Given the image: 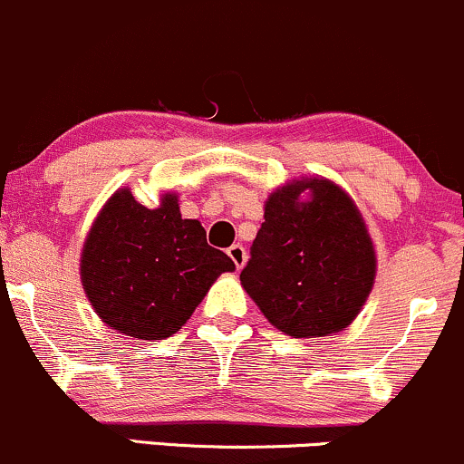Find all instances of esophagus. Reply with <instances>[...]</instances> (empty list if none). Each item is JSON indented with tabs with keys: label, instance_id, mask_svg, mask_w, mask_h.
<instances>
[{
	"label": "esophagus",
	"instance_id": "esophagus-1",
	"mask_svg": "<svg viewBox=\"0 0 464 464\" xmlns=\"http://www.w3.org/2000/svg\"><path fill=\"white\" fill-rule=\"evenodd\" d=\"M227 256L232 258V263L237 265V269H241L243 265H246V258H247V254H246V247H243V246H238V243H234L232 247H227Z\"/></svg>",
	"mask_w": 464,
	"mask_h": 464
}]
</instances>
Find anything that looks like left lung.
Here are the masks:
<instances>
[{"label":"left lung","mask_w":464,"mask_h":464,"mask_svg":"<svg viewBox=\"0 0 464 464\" xmlns=\"http://www.w3.org/2000/svg\"><path fill=\"white\" fill-rule=\"evenodd\" d=\"M309 189L312 199L299 201ZM374 252L344 190L304 179L276 190L249 247L241 283L265 317L291 337L346 329L374 283Z\"/></svg>","instance_id":"left-lung-1"}]
</instances>
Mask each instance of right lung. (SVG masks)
Returning <instances> with one entry per match:
<instances>
[{
	"mask_svg": "<svg viewBox=\"0 0 464 464\" xmlns=\"http://www.w3.org/2000/svg\"><path fill=\"white\" fill-rule=\"evenodd\" d=\"M234 263L208 246L195 218H181L175 195L149 210L118 190L92 226L81 258L82 287L105 324L164 340L186 324L218 274Z\"/></svg>",
	"mask_w": 464,
	"mask_h": 464,
	"instance_id": "obj_1",
	"label": "right lung"
}]
</instances>
